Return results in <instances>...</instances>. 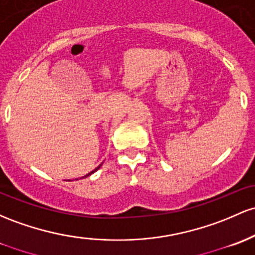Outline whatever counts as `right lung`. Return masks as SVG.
<instances>
[{"label":"right lung","mask_w":255,"mask_h":255,"mask_svg":"<svg viewBox=\"0 0 255 255\" xmlns=\"http://www.w3.org/2000/svg\"><path fill=\"white\" fill-rule=\"evenodd\" d=\"M102 164H103V163H102ZM102 164H99V166H98L96 169H93V170H92V172H89V173H88V174H86V175H85V177H82V178H80V179H85V178H87V177H89V175H91V174H93V173H96V172H97V170H98V169H99V168H100V167H102ZM76 180H78V179H76Z\"/></svg>","instance_id":"obj_1"}]
</instances>
